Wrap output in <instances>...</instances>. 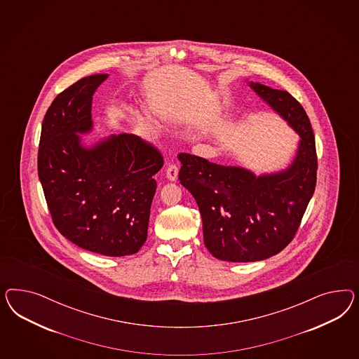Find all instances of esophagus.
I'll return each instance as SVG.
<instances>
[{"label":"esophagus","mask_w":359,"mask_h":359,"mask_svg":"<svg viewBox=\"0 0 359 359\" xmlns=\"http://www.w3.org/2000/svg\"><path fill=\"white\" fill-rule=\"evenodd\" d=\"M177 174H179V168H177V165L176 164H170L168 167H167V179L168 180H171V182H175L176 179H177Z\"/></svg>","instance_id":"1"}]
</instances>
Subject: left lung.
<instances>
[{
	"instance_id": "obj_1",
	"label": "left lung",
	"mask_w": 359,
	"mask_h": 359,
	"mask_svg": "<svg viewBox=\"0 0 359 359\" xmlns=\"http://www.w3.org/2000/svg\"><path fill=\"white\" fill-rule=\"evenodd\" d=\"M108 75L83 77L47 109L38 175L56 229L79 248L108 257L135 254L147 238L163 156L134 134L110 135L86 147L92 98Z\"/></svg>"
}]
</instances>
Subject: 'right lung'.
Returning a JSON list of instances; mask_svg holds the SVG:
<instances>
[{
	"label": "right lung",
	"mask_w": 359,
	"mask_h": 359,
	"mask_svg": "<svg viewBox=\"0 0 359 359\" xmlns=\"http://www.w3.org/2000/svg\"><path fill=\"white\" fill-rule=\"evenodd\" d=\"M250 87L302 138L287 170L255 176L242 167L177 155L179 180L198 205L204 243L221 261H263L280 252L294 239L315 192V135L304 108L287 90L252 81Z\"/></svg>",
	"instance_id": "obj_1"
}]
</instances>
